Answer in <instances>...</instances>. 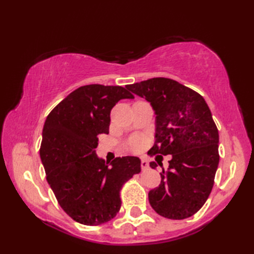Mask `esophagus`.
<instances>
[{"label":"esophagus","mask_w":254,"mask_h":254,"mask_svg":"<svg viewBox=\"0 0 254 254\" xmlns=\"http://www.w3.org/2000/svg\"><path fill=\"white\" fill-rule=\"evenodd\" d=\"M141 168H142V170H146L148 168V161L147 160L142 159V161H141Z\"/></svg>","instance_id":"34e87169"}]
</instances>
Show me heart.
<instances>
[{"label": "heart", "instance_id": "1", "mask_svg": "<svg viewBox=\"0 0 254 254\" xmlns=\"http://www.w3.org/2000/svg\"><path fill=\"white\" fill-rule=\"evenodd\" d=\"M128 146L132 150H138L142 146V141L138 137H133L130 142H128Z\"/></svg>", "mask_w": 254, "mask_h": 254}]
</instances>
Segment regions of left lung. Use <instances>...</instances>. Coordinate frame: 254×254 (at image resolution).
Returning <instances> with one entry per match:
<instances>
[{"instance_id":"8db88e82","label":"left lung","mask_w":254,"mask_h":254,"mask_svg":"<svg viewBox=\"0 0 254 254\" xmlns=\"http://www.w3.org/2000/svg\"><path fill=\"white\" fill-rule=\"evenodd\" d=\"M127 88L155 110L156 139L148 155H171L160 186L148 193L150 206L169 219L191 217L212 192L219 163L218 130L209 108L195 90L170 78L154 77ZM157 163L149 166L155 169Z\"/></svg>"}]
</instances>
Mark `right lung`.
Segmentation results:
<instances>
[{"label":"right lung","instance_id":"right-lung-1","mask_svg":"<svg viewBox=\"0 0 254 254\" xmlns=\"http://www.w3.org/2000/svg\"><path fill=\"white\" fill-rule=\"evenodd\" d=\"M133 98L121 86L85 85L47 117L41 161L58 203L75 222L98 226L111 220L120 210L123 186L141 172L137 157H117L109 168L95 153L99 134L109 133L112 108Z\"/></svg>","mask_w":254,"mask_h":254}]
</instances>
